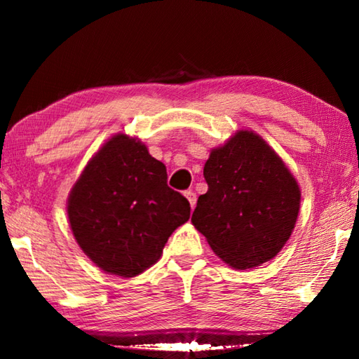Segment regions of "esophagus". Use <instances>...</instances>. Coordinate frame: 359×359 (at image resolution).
Segmentation results:
<instances>
[{
  "label": "esophagus",
  "mask_w": 359,
  "mask_h": 359,
  "mask_svg": "<svg viewBox=\"0 0 359 359\" xmlns=\"http://www.w3.org/2000/svg\"><path fill=\"white\" fill-rule=\"evenodd\" d=\"M184 194H185V196H187L188 203H190L191 209H194V205H196V193H194L193 190H187Z\"/></svg>",
  "instance_id": "esophagus-1"
}]
</instances>
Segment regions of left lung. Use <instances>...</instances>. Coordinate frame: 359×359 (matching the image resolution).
<instances>
[{
  "mask_svg": "<svg viewBox=\"0 0 359 359\" xmlns=\"http://www.w3.org/2000/svg\"><path fill=\"white\" fill-rule=\"evenodd\" d=\"M209 190L198 198L191 223L212 250L234 269L276 257L297 220L301 190L264 139L241 130L210 151L204 165Z\"/></svg>",
  "mask_w": 359,
  "mask_h": 359,
  "instance_id": "left-lung-1",
  "label": "left lung"
}]
</instances>
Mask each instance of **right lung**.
I'll return each instance as SVG.
<instances>
[{"instance_id": "obj_1", "label": "right lung", "mask_w": 359, "mask_h": 359, "mask_svg": "<svg viewBox=\"0 0 359 359\" xmlns=\"http://www.w3.org/2000/svg\"><path fill=\"white\" fill-rule=\"evenodd\" d=\"M72 234L107 274L136 277L160 259L190 203L168 187L166 166L135 137L115 135L96 151L68 198Z\"/></svg>"}]
</instances>
